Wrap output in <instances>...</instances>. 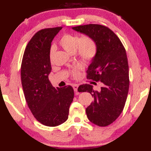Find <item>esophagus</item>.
<instances>
[{"label":"esophagus","mask_w":151,"mask_h":151,"mask_svg":"<svg viewBox=\"0 0 151 151\" xmlns=\"http://www.w3.org/2000/svg\"><path fill=\"white\" fill-rule=\"evenodd\" d=\"M73 87L74 91L75 92H77V89H78V85H76V84H75V85H73Z\"/></svg>","instance_id":"esophagus-1"}]
</instances>
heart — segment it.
Returning a JSON list of instances; mask_svg holds the SVG:
<instances>
[{
  "label": "heart",
  "mask_w": 151,
  "mask_h": 151,
  "mask_svg": "<svg viewBox=\"0 0 151 151\" xmlns=\"http://www.w3.org/2000/svg\"><path fill=\"white\" fill-rule=\"evenodd\" d=\"M58 44L66 52L70 54L76 53L78 57L86 63L93 61L98 54L99 46L96 40L90 35L80 36L75 34H64L58 40ZM54 48H51L49 52V58H52ZM82 66L78 65L71 71L73 77L76 78L79 75V70Z\"/></svg>",
  "instance_id": "b5f03b06"
}]
</instances>
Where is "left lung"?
Here are the masks:
<instances>
[{
    "label": "left lung",
    "mask_w": 151,
    "mask_h": 151,
    "mask_svg": "<svg viewBox=\"0 0 151 151\" xmlns=\"http://www.w3.org/2000/svg\"><path fill=\"white\" fill-rule=\"evenodd\" d=\"M73 29L91 36L98 44V54L88 66L86 77L101 82L103 86L97 91L91 85L84 84L79 86L78 91L88 92L94 98L86 109L89 121L99 127H106L121 114L129 93L126 50L115 33L104 25L88 24L73 27Z\"/></svg>",
    "instance_id": "1"
}]
</instances>
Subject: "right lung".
<instances>
[{"label":"right lung","mask_w":151,"mask_h":151,"mask_svg":"<svg viewBox=\"0 0 151 151\" xmlns=\"http://www.w3.org/2000/svg\"><path fill=\"white\" fill-rule=\"evenodd\" d=\"M63 27L48 28L36 32L22 57L20 76L25 100L33 116L47 127H57L68 119L74 98L71 86L55 88L48 79L51 42Z\"/></svg>","instance_id":"add662e5"}]
</instances>
